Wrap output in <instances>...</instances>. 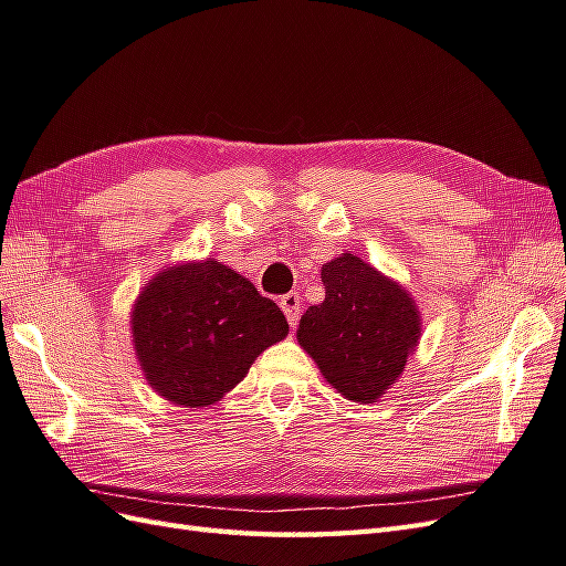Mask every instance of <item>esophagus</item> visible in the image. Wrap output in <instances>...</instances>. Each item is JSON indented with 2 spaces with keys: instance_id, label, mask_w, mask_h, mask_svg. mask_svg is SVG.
<instances>
[{
  "instance_id": "obj_1",
  "label": "esophagus",
  "mask_w": 566,
  "mask_h": 566,
  "mask_svg": "<svg viewBox=\"0 0 566 566\" xmlns=\"http://www.w3.org/2000/svg\"><path fill=\"white\" fill-rule=\"evenodd\" d=\"M280 308L284 311L289 325L296 327V325H298V317H301V296H298L296 292L284 294V296L280 298Z\"/></svg>"
}]
</instances>
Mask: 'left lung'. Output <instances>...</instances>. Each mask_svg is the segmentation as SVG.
Instances as JSON below:
<instances>
[{
  "mask_svg": "<svg viewBox=\"0 0 566 566\" xmlns=\"http://www.w3.org/2000/svg\"><path fill=\"white\" fill-rule=\"evenodd\" d=\"M323 284L325 301L303 313L298 342L346 399L375 401L421 337L418 311L401 286L352 253L329 260Z\"/></svg>",
  "mask_w": 566,
  "mask_h": 566,
  "instance_id": "8db88e82",
  "label": "left lung"
}]
</instances>
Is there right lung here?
<instances>
[{
    "label": "right lung",
    "mask_w": 566,
    "mask_h": 566,
    "mask_svg": "<svg viewBox=\"0 0 566 566\" xmlns=\"http://www.w3.org/2000/svg\"><path fill=\"white\" fill-rule=\"evenodd\" d=\"M286 332L277 303L212 258L159 272L134 311V342L148 382L188 409L222 399Z\"/></svg>",
    "instance_id": "obj_1"
}]
</instances>
